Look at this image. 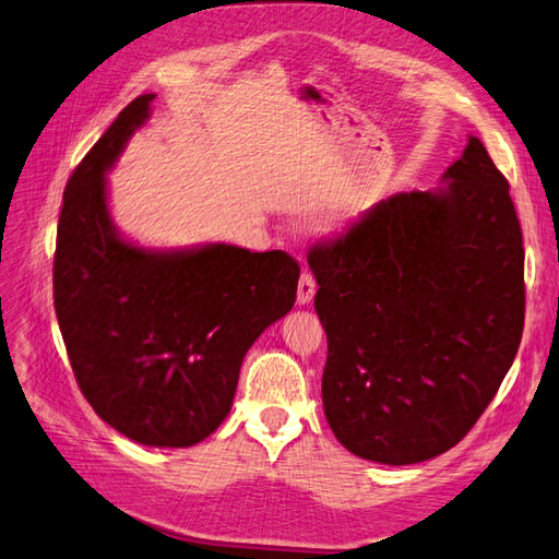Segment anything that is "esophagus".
Masks as SVG:
<instances>
[{"label":"esophagus","mask_w":559,"mask_h":559,"mask_svg":"<svg viewBox=\"0 0 559 559\" xmlns=\"http://www.w3.org/2000/svg\"><path fill=\"white\" fill-rule=\"evenodd\" d=\"M313 295H317V281L311 274H302L297 283V305H309Z\"/></svg>","instance_id":"esophagus-1"}]
</instances>
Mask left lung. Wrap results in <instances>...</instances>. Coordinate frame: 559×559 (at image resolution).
Listing matches in <instances>:
<instances>
[{"label": "left lung", "mask_w": 559, "mask_h": 559, "mask_svg": "<svg viewBox=\"0 0 559 559\" xmlns=\"http://www.w3.org/2000/svg\"><path fill=\"white\" fill-rule=\"evenodd\" d=\"M441 181L382 200L307 257L328 337L325 420L384 465L453 449L522 340L524 248L506 177L469 136Z\"/></svg>", "instance_id": "8db88e82"}]
</instances>
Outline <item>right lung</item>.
<instances>
[{
    "label": "right lung",
    "instance_id": "right-lung-1",
    "mask_svg": "<svg viewBox=\"0 0 559 559\" xmlns=\"http://www.w3.org/2000/svg\"><path fill=\"white\" fill-rule=\"evenodd\" d=\"M153 98H134L66 186L53 307L96 416L143 447L181 449L228 416L242 356L295 305L299 264L226 242L146 250L118 234L106 171Z\"/></svg>",
    "mask_w": 559,
    "mask_h": 559
}]
</instances>
